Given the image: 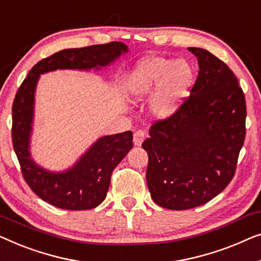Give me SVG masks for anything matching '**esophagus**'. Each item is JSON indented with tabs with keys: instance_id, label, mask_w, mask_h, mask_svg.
<instances>
[{
	"instance_id": "esophagus-1",
	"label": "esophagus",
	"mask_w": 261,
	"mask_h": 261,
	"mask_svg": "<svg viewBox=\"0 0 261 261\" xmlns=\"http://www.w3.org/2000/svg\"><path fill=\"white\" fill-rule=\"evenodd\" d=\"M146 137L145 132L142 131V130H137L134 134V144L136 146H141L142 143L144 142V139Z\"/></svg>"
}]
</instances>
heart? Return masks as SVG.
<instances>
[{
  "label": "heart",
  "instance_id": "b5f03b06",
  "mask_svg": "<svg viewBox=\"0 0 261 261\" xmlns=\"http://www.w3.org/2000/svg\"><path fill=\"white\" fill-rule=\"evenodd\" d=\"M194 71L187 61L150 57L131 72L127 90L134 99L151 95V111L159 118H168L177 111L192 86Z\"/></svg>",
  "mask_w": 261,
  "mask_h": 261
}]
</instances>
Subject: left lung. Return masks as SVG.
<instances>
[{
    "label": "left lung",
    "mask_w": 261,
    "mask_h": 261,
    "mask_svg": "<svg viewBox=\"0 0 261 261\" xmlns=\"http://www.w3.org/2000/svg\"><path fill=\"white\" fill-rule=\"evenodd\" d=\"M190 95L177 111L150 127L146 183L163 208L186 211L207 203L236 174L246 136V99L228 66L202 48Z\"/></svg>",
    "instance_id": "8db88e82"
}]
</instances>
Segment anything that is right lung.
Instances as JSON below:
<instances>
[{
    "mask_svg": "<svg viewBox=\"0 0 261 261\" xmlns=\"http://www.w3.org/2000/svg\"><path fill=\"white\" fill-rule=\"evenodd\" d=\"M127 52L123 42H110L84 48L62 49L39 61L22 82L13 102V146L24 181L49 204L68 211L92 209L105 200L113 169L132 148V132L98 139L74 166L62 172L39 167L29 152L34 117V93L40 74L56 69H100Z\"/></svg>",
    "mask_w": 261,
    "mask_h": 261,
    "instance_id": "right-lung-1",
    "label": "right lung"
}]
</instances>
